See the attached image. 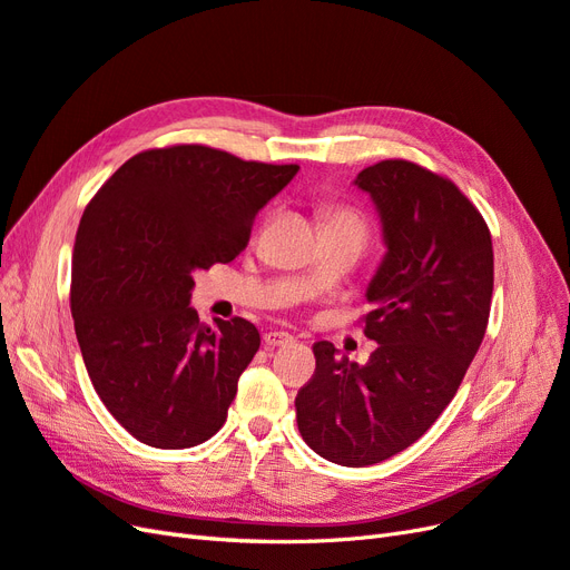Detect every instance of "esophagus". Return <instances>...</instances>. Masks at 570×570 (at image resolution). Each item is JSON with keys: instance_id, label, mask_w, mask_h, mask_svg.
<instances>
[{"instance_id": "1", "label": "esophagus", "mask_w": 570, "mask_h": 570, "mask_svg": "<svg viewBox=\"0 0 570 570\" xmlns=\"http://www.w3.org/2000/svg\"><path fill=\"white\" fill-rule=\"evenodd\" d=\"M265 347L267 350H274V347H284V345H288V343H293V338L288 333H284V331H269V333H265Z\"/></svg>"}]
</instances>
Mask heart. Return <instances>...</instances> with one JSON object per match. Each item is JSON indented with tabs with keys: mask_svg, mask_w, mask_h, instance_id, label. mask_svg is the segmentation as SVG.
Returning a JSON list of instances; mask_svg holds the SVG:
<instances>
[{
	"mask_svg": "<svg viewBox=\"0 0 570 570\" xmlns=\"http://www.w3.org/2000/svg\"><path fill=\"white\" fill-rule=\"evenodd\" d=\"M322 223H324V232L326 229H352V232H360V235L366 237V220L360 210L352 206H326L322 210Z\"/></svg>",
	"mask_w": 570,
	"mask_h": 570,
	"instance_id": "1",
	"label": "heart"
}]
</instances>
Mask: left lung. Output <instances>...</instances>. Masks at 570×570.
<instances>
[{
	"label": "left lung",
	"instance_id": "left-lung-1",
	"mask_svg": "<svg viewBox=\"0 0 570 570\" xmlns=\"http://www.w3.org/2000/svg\"><path fill=\"white\" fill-rule=\"evenodd\" d=\"M383 223L387 253L366 288L360 366L314 343L317 368L296 396L305 444L345 468L409 449L444 413L489 326L493 244L487 220L449 178L406 159L356 176Z\"/></svg>",
	"mask_w": 570,
	"mask_h": 570
}]
</instances>
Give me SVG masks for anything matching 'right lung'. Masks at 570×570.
Segmentation results:
<instances>
[{"label": "right lung", "instance_id": "obj_1", "mask_svg": "<svg viewBox=\"0 0 570 570\" xmlns=\"http://www.w3.org/2000/svg\"><path fill=\"white\" fill-rule=\"evenodd\" d=\"M298 168L157 147L121 164L83 210L70 286L77 343L100 402L142 444L189 449L223 428L261 333L242 317L199 324L193 274L235 261Z\"/></svg>", "mask_w": 570, "mask_h": 570}]
</instances>
